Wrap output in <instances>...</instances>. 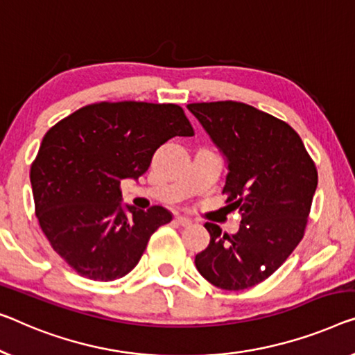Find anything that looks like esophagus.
I'll use <instances>...</instances> for the list:
<instances>
[{"instance_id":"34e87169","label":"esophagus","mask_w":355,"mask_h":355,"mask_svg":"<svg viewBox=\"0 0 355 355\" xmlns=\"http://www.w3.org/2000/svg\"><path fill=\"white\" fill-rule=\"evenodd\" d=\"M175 221L180 226H189V225H191V220H189L188 216H182V215L175 216Z\"/></svg>"}]
</instances>
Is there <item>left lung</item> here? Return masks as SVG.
I'll return each instance as SVG.
<instances>
[{
    "mask_svg": "<svg viewBox=\"0 0 355 355\" xmlns=\"http://www.w3.org/2000/svg\"><path fill=\"white\" fill-rule=\"evenodd\" d=\"M228 162L223 194L241 215L236 234L205 223L210 242L196 268L211 285L244 290L277 271L303 239L317 168L287 123L247 103H189Z\"/></svg>",
    "mask_w": 355,
    "mask_h": 355,
    "instance_id": "obj_1",
    "label": "left lung"
}]
</instances>
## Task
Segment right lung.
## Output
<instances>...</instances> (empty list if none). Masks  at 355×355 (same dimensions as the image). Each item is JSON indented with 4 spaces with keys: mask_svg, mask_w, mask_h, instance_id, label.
<instances>
[{
    "mask_svg": "<svg viewBox=\"0 0 355 355\" xmlns=\"http://www.w3.org/2000/svg\"><path fill=\"white\" fill-rule=\"evenodd\" d=\"M194 135L173 103L100 102L51 127L31 164L35 214L52 248L79 276L111 282L137 266L172 214L121 204V182L148 171L172 137Z\"/></svg>",
    "mask_w": 355,
    "mask_h": 355,
    "instance_id": "right-lung-1",
    "label": "right lung"
}]
</instances>
